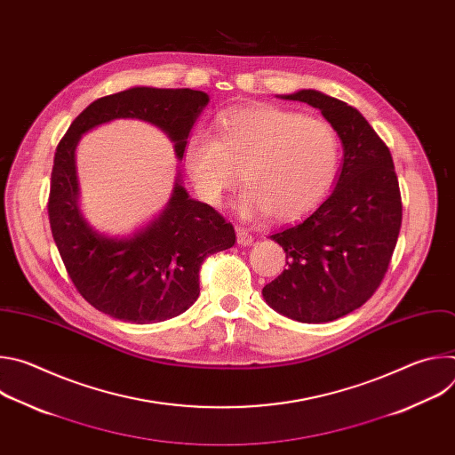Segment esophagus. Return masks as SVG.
I'll list each match as a JSON object with an SVG mask.
<instances>
[{
    "mask_svg": "<svg viewBox=\"0 0 455 455\" xmlns=\"http://www.w3.org/2000/svg\"><path fill=\"white\" fill-rule=\"evenodd\" d=\"M235 234H237V243H239L241 246H250V244H251L253 235H251L250 230H246V228H243V227H237V228H235Z\"/></svg>",
    "mask_w": 455,
    "mask_h": 455,
    "instance_id": "1",
    "label": "esophagus"
}]
</instances>
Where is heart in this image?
Returning a JSON list of instances; mask_svg holds the SVG:
<instances>
[{"label": "heart", "instance_id": "b5f03b06", "mask_svg": "<svg viewBox=\"0 0 455 455\" xmlns=\"http://www.w3.org/2000/svg\"><path fill=\"white\" fill-rule=\"evenodd\" d=\"M183 167L200 196L218 204L239 180L250 183L237 209L293 221L331 190L340 142L333 125L316 116L268 104L232 109L221 118L220 139L194 129L181 151Z\"/></svg>", "mask_w": 455, "mask_h": 455}]
</instances>
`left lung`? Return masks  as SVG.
<instances>
[{"label": "left lung", "instance_id": "obj_1", "mask_svg": "<svg viewBox=\"0 0 455 455\" xmlns=\"http://www.w3.org/2000/svg\"><path fill=\"white\" fill-rule=\"evenodd\" d=\"M320 109L342 140L335 188L304 220L270 235L288 268L263 288L277 313L306 323L337 320L379 286L402 227L393 156L362 113L316 90L277 95Z\"/></svg>", "mask_w": 455, "mask_h": 455}]
</instances>
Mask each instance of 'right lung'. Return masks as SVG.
Listing matches in <instances>:
<instances>
[{
	"label": "right lung",
	"instance_id": "add662e5",
	"mask_svg": "<svg viewBox=\"0 0 455 455\" xmlns=\"http://www.w3.org/2000/svg\"><path fill=\"white\" fill-rule=\"evenodd\" d=\"M207 104L209 95L198 90L133 86L92 102L57 146L48 200L52 235L79 293L113 318L151 323L187 311L200 295L205 257L234 246L235 232L211 205L188 196L180 172L155 220L127 235L99 232L79 207V140L102 124L133 118L158 127L181 160L185 139Z\"/></svg>",
	"mask_w": 455,
	"mask_h": 455
}]
</instances>
